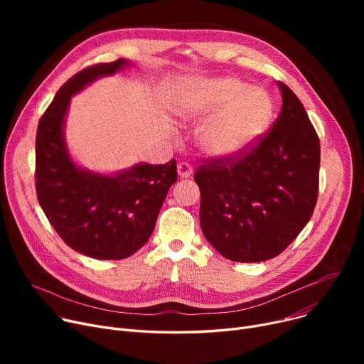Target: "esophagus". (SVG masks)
<instances>
[{
    "instance_id": "obj_1",
    "label": "esophagus",
    "mask_w": 364,
    "mask_h": 364,
    "mask_svg": "<svg viewBox=\"0 0 364 364\" xmlns=\"http://www.w3.org/2000/svg\"><path fill=\"white\" fill-rule=\"evenodd\" d=\"M177 174H178L180 178H188V177H192V174H193V168H192V165L187 164V162H181L177 166Z\"/></svg>"
}]
</instances>
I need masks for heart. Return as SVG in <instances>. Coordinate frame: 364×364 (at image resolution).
I'll use <instances>...</instances> for the list:
<instances>
[{"label":"heart","instance_id":"heart-1","mask_svg":"<svg viewBox=\"0 0 364 364\" xmlns=\"http://www.w3.org/2000/svg\"><path fill=\"white\" fill-rule=\"evenodd\" d=\"M180 117L203 122L196 141L211 158H233L250 147L269 124L272 105L267 95L236 78L193 82L177 103Z\"/></svg>","mask_w":364,"mask_h":364}]
</instances>
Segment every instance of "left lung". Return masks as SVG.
<instances>
[{"label":"left lung","mask_w":364,"mask_h":364,"mask_svg":"<svg viewBox=\"0 0 364 364\" xmlns=\"http://www.w3.org/2000/svg\"><path fill=\"white\" fill-rule=\"evenodd\" d=\"M282 112L258 144L195 172L200 227L227 259L277 257L310 221L318 195L320 141L294 91L279 82Z\"/></svg>","instance_id":"8db88e82"}]
</instances>
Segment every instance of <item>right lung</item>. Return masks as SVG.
Instances as JSON below:
<instances>
[{
    "instance_id": "obj_1",
    "label": "right lung",
    "mask_w": 364,
    "mask_h": 364,
    "mask_svg": "<svg viewBox=\"0 0 364 364\" xmlns=\"http://www.w3.org/2000/svg\"><path fill=\"white\" fill-rule=\"evenodd\" d=\"M128 65L129 60L118 59L73 75L57 91L36 129L38 202L65 243L95 259H122L146 245L168 190L177 181L176 159L100 174L78 166L70 156L65 140L70 97Z\"/></svg>"
}]
</instances>
